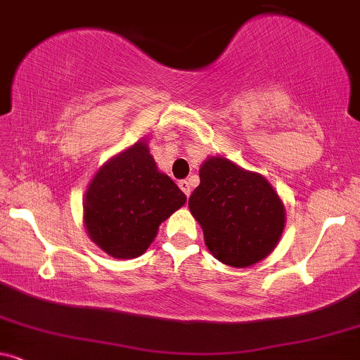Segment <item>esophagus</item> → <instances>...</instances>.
I'll list each match as a JSON object with an SVG mask.
<instances>
[{"mask_svg": "<svg viewBox=\"0 0 360 360\" xmlns=\"http://www.w3.org/2000/svg\"><path fill=\"white\" fill-rule=\"evenodd\" d=\"M179 187L181 188V192H184L185 195L190 197V193H192V188H190V181L181 180V181H179Z\"/></svg>", "mask_w": 360, "mask_h": 360, "instance_id": "obj_1", "label": "esophagus"}]
</instances>
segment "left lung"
<instances>
[{"label":"left lung","mask_w":360,"mask_h":360,"mask_svg":"<svg viewBox=\"0 0 360 360\" xmlns=\"http://www.w3.org/2000/svg\"><path fill=\"white\" fill-rule=\"evenodd\" d=\"M198 175L188 209L215 259L249 268L271 255L286 224L285 204L273 185L221 155L207 156Z\"/></svg>","instance_id":"8db88e82"}]
</instances>
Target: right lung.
Instances as JSON below:
<instances>
[{"label":"right lung","instance_id":"add662e5","mask_svg":"<svg viewBox=\"0 0 360 360\" xmlns=\"http://www.w3.org/2000/svg\"><path fill=\"white\" fill-rule=\"evenodd\" d=\"M185 202L175 181L158 170L143 138L94 173L84 195V226L105 255L133 259L150 248L160 224Z\"/></svg>","mask_w":360,"mask_h":360}]
</instances>
